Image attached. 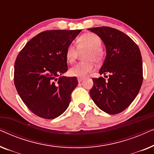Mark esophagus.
<instances>
[{
    "label": "esophagus",
    "mask_w": 154,
    "mask_h": 154,
    "mask_svg": "<svg viewBox=\"0 0 154 154\" xmlns=\"http://www.w3.org/2000/svg\"><path fill=\"white\" fill-rule=\"evenodd\" d=\"M83 80V78H78V82H79V83H81Z\"/></svg>",
    "instance_id": "34e87169"
}]
</instances>
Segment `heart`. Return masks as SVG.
I'll list each match as a JSON object with an SVG mask.
<instances>
[{
	"label": "heart",
	"mask_w": 154,
	"mask_h": 154,
	"mask_svg": "<svg viewBox=\"0 0 154 154\" xmlns=\"http://www.w3.org/2000/svg\"><path fill=\"white\" fill-rule=\"evenodd\" d=\"M102 41L97 35L93 33H87L81 35L78 39L77 47L79 50H88L84 55V60L71 67L69 70L71 75L75 77H84L87 73L93 70V62L100 64L104 57V52L102 48ZM78 49L73 45H69L66 48L65 56L67 62L73 63L77 57Z\"/></svg>",
	"instance_id": "heart-1"
}]
</instances>
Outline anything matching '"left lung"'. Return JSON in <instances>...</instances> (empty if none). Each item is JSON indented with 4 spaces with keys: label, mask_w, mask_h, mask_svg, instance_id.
Masks as SVG:
<instances>
[{
    "label": "left lung",
    "mask_w": 154,
    "mask_h": 154,
    "mask_svg": "<svg viewBox=\"0 0 154 154\" xmlns=\"http://www.w3.org/2000/svg\"><path fill=\"white\" fill-rule=\"evenodd\" d=\"M88 30L99 35L106 46V56L100 73L109 74L107 80L102 76L92 79L90 96L104 112L117 114L130 106L142 86L143 68L140 48L118 29L100 26Z\"/></svg>",
    "instance_id": "1"
}]
</instances>
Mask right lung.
I'll list each match as a JSON object with an SVG mask.
<instances>
[{"instance_id":"right-lung-1","label":"right lung","mask_w":154,"mask_h":154,"mask_svg":"<svg viewBox=\"0 0 154 154\" xmlns=\"http://www.w3.org/2000/svg\"><path fill=\"white\" fill-rule=\"evenodd\" d=\"M81 31H43L31 39L17 57V91L29 110L42 119H55L68 108L78 80L62 75L68 70L65 52Z\"/></svg>"}]
</instances>
